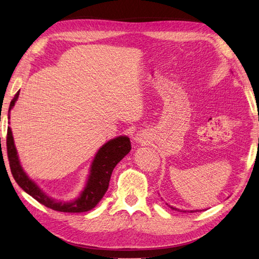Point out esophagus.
I'll use <instances>...</instances> for the list:
<instances>
[{"label":"esophagus","mask_w":259,"mask_h":259,"mask_svg":"<svg viewBox=\"0 0 259 259\" xmlns=\"http://www.w3.org/2000/svg\"><path fill=\"white\" fill-rule=\"evenodd\" d=\"M148 136H147V133L146 131H140V132H137L136 135L134 137V142H136L137 144H143L145 142H147Z\"/></svg>","instance_id":"34e87169"}]
</instances>
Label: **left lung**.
<instances>
[{
  "mask_svg": "<svg viewBox=\"0 0 259 259\" xmlns=\"http://www.w3.org/2000/svg\"><path fill=\"white\" fill-rule=\"evenodd\" d=\"M167 204V203H166ZM168 205V204H167ZM171 209H175V210H178V211H184V213H186V211H188V213H193V211H199V210H201V209H190V210H186V209H180V208H177V207H175V206H171V205H168ZM203 210H205V209H203Z\"/></svg>",
  "mask_w": 259,
  "mask_h": 259,
  "instance_id": "obj_1",
  "label": "left lung"
}]
</instances>
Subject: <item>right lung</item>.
<instances>
[{
    "label": "right lung",
    "instance_id": "1",
    "mask_svg": "<svg viewBox=\"0 0 259 259\" xmlns=\"http://www.w3.org/2000/svg\"><path fill=\"white\" fill-rule=\"evenodd\" d=\"M18 97L19 92L11 101L9 120L11 119V110L16 104ZM6 145L12 174L21 189L44 206L64 213H83L95 207L108 190L113 168L132 149L131 140L125 135L114 137L104 144L94 156L83 190L73 200L61 201L52 198L44 192L22 168L11 127L7 128Z\"/></svg>",
    "mask_w": 259,
    "mask_h": 259
}]
</instances>
